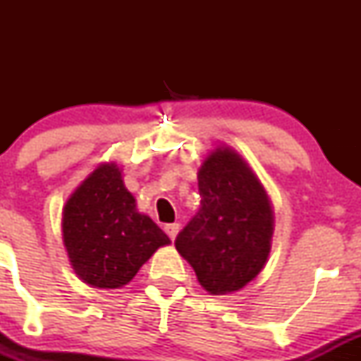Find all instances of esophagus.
<instances>
[{"label": "esophagus", "mask_w": 361, "mask_h": 361, "mask_svg": "<svg viewBox=\"0 0 361 361\" xmlns=\"http://www.w3.org/2000/svg\"><path fill=\"white\" fill-rule=\"evenodd\" d=\"M164 231H166V234L169 235V239H175L176 238V234H178V231H180V224L178 222H173V224H166V226H164Z\"/></svg>", "instance_id": "1"}]
</instances>
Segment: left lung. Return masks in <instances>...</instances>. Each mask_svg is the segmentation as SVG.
<instances>
[{
  "instance_id": "1",
  "label": "left lung",
  "mask_w": 361,
  "mask_h": 361,
  "mask_svg": "<svg viewBox=\"0 0 361 361\" xmlns=\"http://www.w3.org/2000/svg\"><path fill=\"white\" fill-rule=\"evenodd\" d=\"M198 192L200 210L176 235L175 246L207 292H238L258 276L270 255V198L231 147H217L205 157Z\"/></svg>"
}]
</instances>
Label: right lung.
<instances>
[{"label":"right lung","mask_w":361,"mask_h":361,"mask_svg":"<svg viewBox=\"0 0 361 361\" xmlns=\"http://www.w3.org/2000/svg\"><path fill=\"white\" fill-rule=\"evenodd\" d=\"M62 239L76 275L97 288H120L157 247L171 241L139 214L115 163L100 164L66 202Z\"/></svg>","instance_id":"right-lung-1"}]
</instances>
